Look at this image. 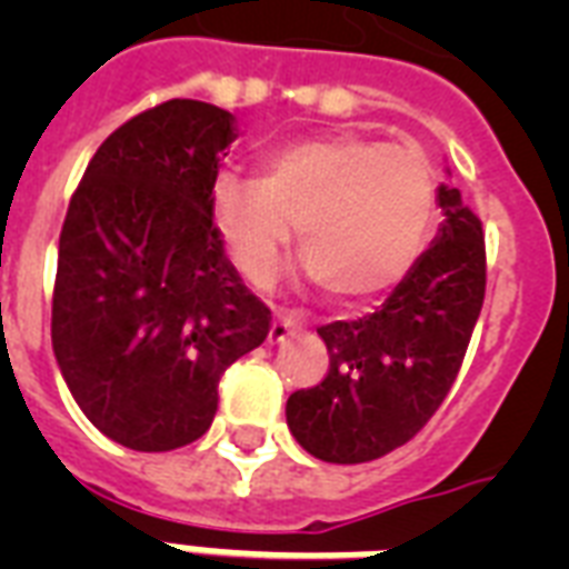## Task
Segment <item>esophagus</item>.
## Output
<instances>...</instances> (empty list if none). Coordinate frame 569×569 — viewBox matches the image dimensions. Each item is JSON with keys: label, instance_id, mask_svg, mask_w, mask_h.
<instances>
[{"label": "esophagus", "instance_id": "1", "mask_svg": "<svg viewBox=\"0 0 569 569\" xmlns=\"http://www.w3.org/2000/svg\"><path fill=\"white\" fill-rule=\"evenodd\" d=\"M295 330H301V321L295 319V316H286V312H280L274 321H271V330H268V342H283V339H289L295 333Z\"/></svg>", "mask_w": 569, "mask_h": 569}]
</instances>
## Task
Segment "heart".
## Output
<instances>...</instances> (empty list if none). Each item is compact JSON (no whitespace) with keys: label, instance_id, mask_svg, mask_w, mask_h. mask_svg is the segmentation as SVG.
Masks as SVG:
<instances>
[{"label":"heart","instance_id":"obj_1","mask_svg":"<svg viewBox=\"0 0 569 569\" xmlns=\"http://www.w3.org/2000/svg\"><path fill=\"white\" fill-rule=\"evenodd\" d=\"M433 209V171L419 150L351 132L289 141L262 159L259 177L223 171L209 194L214 230L250 283L274 280L298 223L307 277L342 303L401 283Z\"/></svg>","mask_w":569,"mask_h":569}]
</instances>
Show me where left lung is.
Masks as SVG:
<instances>
[{
    "label": "left lung",
    "mask_w": 569,
    "mask_h": 569,
    "mask_svg": "<svg viewBox=\"0 0 569 569\" xmlns=\"http://www.w3.org/2000/svg\"><path fill=\"white\" fill-rule=\"evenodd\" d=\"M446 221L378 310L321 325L330 369L286 401L289 431L312 458L366 463L422 431L458 378L485 303L487 253L478 214L440 186Z\"/></svg>",
    "instance_id": "8db88e82"
}]
</instances>
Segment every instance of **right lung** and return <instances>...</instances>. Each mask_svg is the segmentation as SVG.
<instances>
[{"instance_id":"1","label":"right lung","mask_w":569,"mask_h":569,"mask_svg":"<svg viewBox=\"0 0 569 569\" xmlns=\"http://www.w3.org/2000/svg\"><path fill=\"white\" fill-rule=\"evenodd\" d=\"M232 120L200 100L141 111L102 141L67 206L52 351L82 413L127 449L203 437L221 375L271 328L209 212Z\"/></svg>"}]
</instances>
